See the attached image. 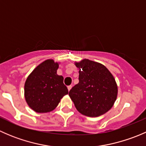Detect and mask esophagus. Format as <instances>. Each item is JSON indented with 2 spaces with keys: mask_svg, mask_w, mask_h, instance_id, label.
<instances>
[{
  "mask_svg": "<svg viewBox=\"0 0 146 146\" xmlns=\"http://www.w3.org/2000/svg\"><path fill=\"white\" fill-rule=\"evenodd\" d=\"M71 88H72L71 85H69V86H68V91H70Z\"/></svg>",
  "mask_w": 146,
  "mask_h": 146,
  "instance_id": "esophagus-1",
  "label": "esophagus"
}]
</instances>
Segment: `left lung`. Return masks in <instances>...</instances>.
Masks as SVG:
<instances>
[{
    "instance_id": "8db88e82",
    "label": "left lung",
    "mask_w": 146,
    "mask_h": 146,
    "mask_svg": "<svg viewBox=\"0 0 146 146\" xmlns=\"http://www.w3.org/2000/svg\"><path fill=\"white\" fill-rule=\"evenodd\" d=\"M79 69V82L69 92L71 100L80 114L97 117L114 105L118 87L111 72L102 64L82 59L75 62Z\"/></svg>"
}]
</instances>
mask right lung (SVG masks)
<instances>
[{"instance_id": "obj_1", "label": "right lung", "mask_w": 146, "mask_h": 146, "mask_svg": "<svg viewBox=\"0 0 146 146\" xmlns=\"http://www.w3.org/2000/svg\"><path fill=\"white\" fill-rule=\"evenodd\" d=\"M59 63L47 59L38 65L25 83V98L28 106L37 113L53 111L61 99L68 94L64 77L57 74Z\"/></svg>"}]
</instances>
